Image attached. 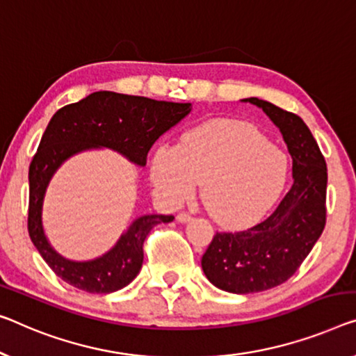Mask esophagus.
<instances>
[{"label":"esophagus","instance_id":"34e87169","mask_svg":"<svg viewBox=\"0 0 356 356\" xmlns=\"http://www.w3.org/2000/svg\"><path fill=\"white\" fill-rule=\"evenodd\" d=\"M176 219H177V222H180V224H187V222L192 220L193 217L190 216L188 212H180V214H177Z\"/></svg>","mask_w":356,"mask_h":356}]
</instances>
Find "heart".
<instances>
[{"label": "heart", "mask_w": 356, "mask_h": 356, "mask_svg": "<svg viewBox=\"0 0 356 356\" xmlns=\"http://www.w3.org/2000/svg\"><path fill=\"white\" fill-rule=\"evenodd\" d=\"M288 179L283 153L257 127L209 121L184 134L179 147L158 145L150 180L164 204L177 208L203 184V201L217 224L246 227L277 203Z\"/></svg>", "instance_id": "b5f03b06"}]
</instances>
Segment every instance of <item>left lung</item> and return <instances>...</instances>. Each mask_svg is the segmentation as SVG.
<instances>
[{
  "mask_svg": "<svg viewBox=\"0 0 356 356\" xmlns=\"http://www.w3.org/2000/svg\"><path fill=\"white\" fill-rule=\"evenodd\" d=\"M273 121L293 158V187L273 214L243 232H219L201 259L216 288L233 294L272 289L289 280L326 225L327 168L307 124L291 111L257 97L243 99Z\"/></svg>",
  "mask_w": 356,
  "mask_h": 356,
  "instance_id": "1",
  "label": "left lung"
}]
</instances>
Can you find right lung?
Masks as SVG:
<instances>
[{"instance_id":"right-lung-1","label":"right lung","mask_w":356,"mask_h":356,"mask_svg":"<svg viewBox=\"0 0 356 356\" xmlns=\"http://www.w3.org/2000/svg\"><path fill=\"white\" fill-rule=\"evenodd\" d=\"M190 111L192 104L164 102L111 91L92 92L56 111L30 163L29 233L41 257L60 280L92 294L123 289L140 272L148 233L161 222H171L174 216L137 217L108 252L92 261H70L51 246L42 229V201L57 169L68 158L92 148H110L137 166H145L147 153L158 137Z\"/></svg>"}]
</instances>
